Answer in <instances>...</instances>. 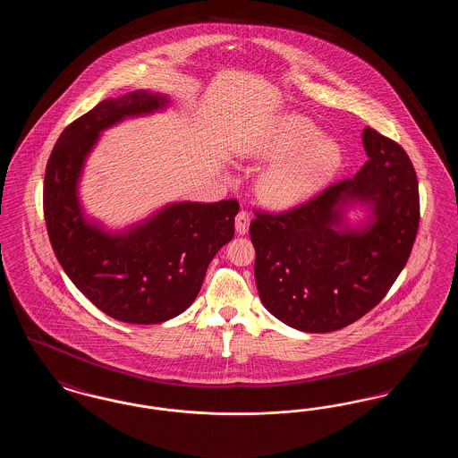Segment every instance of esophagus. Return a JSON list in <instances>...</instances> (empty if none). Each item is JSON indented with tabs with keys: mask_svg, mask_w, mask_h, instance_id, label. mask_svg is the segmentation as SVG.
I'll list each match as a JSON object with an SVG mask.
<instances>
[{
	"mask_svg": "<svg viewBox=\"0 0 458 458\" xmlns=\"http://www.w3.org/2000/svg\"><path fill=\"white\" fill-rule=\"evenodd\" d=\"M249 223H250V215L247 211H240L239 215L235 216V230L239 235H245L249 230Z\"/></svg>",
	"mask_w": 458,
	"mask_h": 458,
	"instance_id": "obj_1",
	"label": "esophagus"
}]
</instances>
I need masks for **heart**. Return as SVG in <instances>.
<instances>
[{
	"mask_svg": "<svg viewBox=\"0 0 458 458\" xmlns=\"http://www.w3.org/2000/svg\"><path fill=\"white\" fill-rule=\"evenodd\" d=\"M314 123L286 114L249 139L240 154L259 161H276L259 180L264 202L284 209L314 196L340 165V149L333 140L319 139Z\"/></svg>",
	"mask_w": 458,
	"mask_h": 458,
	"instance_id": "b5f03b06",
	"label": "heart"
}]
</instances>
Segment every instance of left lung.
I'll return each instance as SVG.
<instances>
[{
  "label": "left lung",
  "instance_id": "obj_1",
  "mask_svg": "<svg viewBox=\"0 0 458 458\" xmlns=\"http://www.w3.org/2000/svg\"><path fill=\"white\" fill-rule=\"evenodd\" d=\"M366 165L286 213H256L249 233L264 307L288 327L329 333L379 304L412 252L419 187L402 146L366 127ZM369 208V221L350 227L349 207Z\"/></svg>",
  "mask_w": 458,
  "mask_h": 458
}]
</instances>
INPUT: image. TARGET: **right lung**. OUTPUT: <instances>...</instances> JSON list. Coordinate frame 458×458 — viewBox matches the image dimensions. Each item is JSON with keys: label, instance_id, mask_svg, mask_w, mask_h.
<instances>
[{"label": "right lung", "instance_id": "obj_1", "mask_svg": "<svg viewBox=\"0 0 458 458\" xmlns=\"http://www.w3.org/2000/svg\"><path fill=\"white\" fill-rule=\"evenodd\" d=\"M168 98L131 90L105 99L58 137L44 176V219L68 278L109 318L157 325L196 301L209 262L233 239L239 202H174L125 232H106L86 218L79 182L101 131L165 109Z\"/></svg>", "mask_w": 458, "mask_h": 458}]
</instances>
